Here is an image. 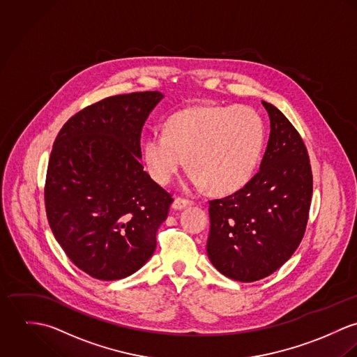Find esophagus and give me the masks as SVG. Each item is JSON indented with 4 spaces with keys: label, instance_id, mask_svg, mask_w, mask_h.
I'll use <instances>...</instances> for the list:
<instances>
[{
    "label": "esophagus",
    "instance_id": "obj_1",
    "mask_svg": "<svg viewBox=\"0 0 357 357\" xmlns=\"http://www.w3.org/2000/svg\"><path fill=\"white\" fill-rule=\"evenodd\" d=\"M190 205H192V201L185 199V198L176 197L174 199V202H172V208L175 211H181V209H183L186 206H190Z\"/></svg>",
    "mask_w": 357,
    "mask_h": 357
}]
</instances>
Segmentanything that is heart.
Listing matches in <instances>:
<instances>
[{"instance_id":"obj_1","label":"heart","mask_w":357,"mask_h":357,"mask_svg":"<svg viewBox=\"0 0 357 357\" xmlns=\"http://www.w3.org/2000/svg\"><path fill=\"white\" fill-rule=\"evenodd\" d=\"M264 146V124L250 107L204 105L171 115L164 132L142 141V161L149 176L167 185L186 165L190 185L212 195H230L252 178Z\"/></svg>"}]
</instances>
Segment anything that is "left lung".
Segmentation results:
<instances>
[{
	"instance_id": "left-lung-1",
	"label": "left lung",
	"mask_w": 357,
	"mask_h": 357,
	"mask_svg": "<svg viewBox=\"0 0 357 357\" xmlns=\"http://www.w3.org/2000/svg\"><path fill=\"white\" fill-rule=\"evenodd\" d=\"M270 138L259 172L234 195L209 202L206 253L227 278L255 282L271 275L304 237L312 197L307 148L286 116L261 101Z\"/></svg>"
}]
</instances>
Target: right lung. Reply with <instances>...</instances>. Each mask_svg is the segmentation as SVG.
I'll use <instances>...</instances> for the list:
<instances>
[{"instance_id": "1", "label": "right lung", "mask_w": 357, "mask_h": 357, "mask_svg": "<svg viewBox=\"0 0 357 357\" xmlns=\"http://www.w3.org/2000/svg\"><path fill=\"white\" fill-rule=\"evenodd\" d=\"M160 91L108 97L68 120L49 160L45 205L70 260L101 280L138 271L155 253L171 196L144 171L141 131Z\"/></svg>"}]
</instances>
